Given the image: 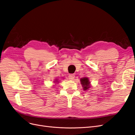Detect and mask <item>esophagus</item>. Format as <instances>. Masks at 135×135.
I'll use <instances>...</instances> for the list:
<instances>
[{"label":"esophagus","instance_id":"esophagus-1","mask_svg":"<svg viewBox=\"0 0 135 135\" xmlns=\"http://www.w3.org/2000/svg\"><path fill=\"white\" fill-rule=\"evenodd\" d=\"M68 77L70 80H73L75 78V75L74 74H70L68 76Z\"/></svg>","mask_w":135,"mask_h":135}]
</instances>
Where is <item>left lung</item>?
Wrapping results in <instances>:
<instances>
[{
	"instance_id": "obj_1",
	"label": "left lung",
	"mask_w": 135,
	"mask_h": 135,
	"mask_svg": "<svg viewBox=\"0 0 135 135\" xmlns=\"http://www.w3.org/2000/svg\"><path fill=\"white\" fill-rule=\"evenodd\" d=\"M81 84L84 88V90H86L89 89L90 87L89 86V81L88 78H83V79H81Z\"/></svg>"
}]
</instances>
